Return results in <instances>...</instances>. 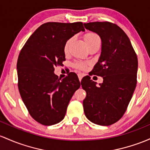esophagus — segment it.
<instances>
[{
	"instance_id": "obj_1",
	"label": "esophagus",
	"mask_w": 150,
	"mask_h": 150,
	"mask_svg": "<svg viewBox=\"0 0 150 150\" xmlns=\"http://www.w3.org/2000/svg\"><path fill=\"white\" fill-rule=\"evenodd\" d=\"M78 76L79 80H80V81H81L82 78H83V74H82V73H78Z\"/></svg>"
}]
</instances>
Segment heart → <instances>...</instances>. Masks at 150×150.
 I'll list each match as a JSON object with an SVG mask.
<instances>
[{"mask_svg": "<svg viewBox=\"0 0 150 150\" xmlns=\"http://www.w3.org/2000/svg\"><path fill=\"white\" fill-rule=\"evenodd\" d=\"M84 40H85V42H86L88 47L91 44L94 43L95 42H100V38L97 34L94 33H87L86 35L84 37ZM72 39H68L66 41V42L65 43V45H64V52L65 53H67V51H68L69 45H70V42H71ZM75 66H76L79 69H84L85 67V64L83 63V62H77L75 64Z\"/></svg>", "mask_w": 150, "mask_h": 150, "instance_id": "obj_1", "label": "heart"}]
</instances>
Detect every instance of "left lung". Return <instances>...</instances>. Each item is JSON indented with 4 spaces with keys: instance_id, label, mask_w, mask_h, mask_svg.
Wrapping results in <instances>:
<instances>
[{
    "instance_id": "1",
    "label": "left lung",
    "mask_w": 150,
    "mask_h": 150,
    "mask_svg": "<svg viewBox=\"0 0 150 150\" xmlns=\"http://www.w3.org/2000/svg\"><path fill=\"white\" fill-rule=\"evenodd\" d=\"M102 41L101 54L92 71L103 78L97 83L86 77L81 81L87 95L83 100L86 117L95 124L112 125L125 112L137 85V57L125 33L110 22L84 23Z\"/></svg>"
}]
</instances>
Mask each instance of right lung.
Returning a JSON list of instances; mask_svg holds the SVG:
<instances>
[{
  "mask_svg": "<svg viewBox=\"0 0 150 150\" xmlns=\"http://www.w3.org/2000/svg\"><path fill=\"white\" fill-rule=\"evenodd\" d=\"M85 31L83 23H46L25 42L17 62L18 89L30 115L50 126L65 117L72 95L80 87L75 73L61 80L55 67L65 60L64 45L68 39Z\"/></svg>",
  "mask_w": 150,
  "mask_h": 150,
  "instance_id": "right-lung-1",
  "label": "right lung"
}]
</instances>
